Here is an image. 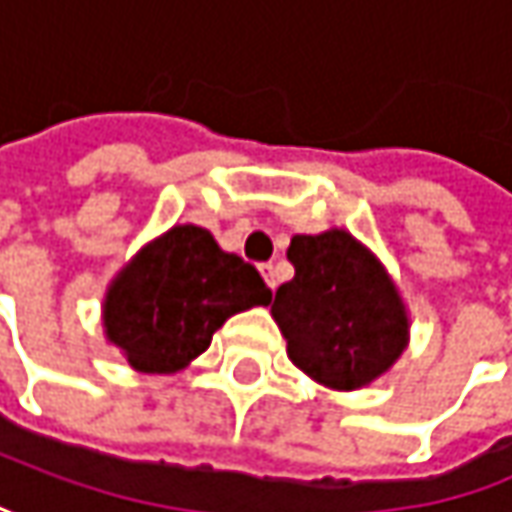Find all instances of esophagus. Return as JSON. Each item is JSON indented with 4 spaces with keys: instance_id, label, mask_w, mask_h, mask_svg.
Masks as SVG:
<instances>
[{
    "instance_id": "1",
    "label": "esophagus",
    "mask_w": 512,
    "mask_h": 512,
    "mask_svg": "<svg viewBox=\"0 0 512 512\" xmlns=\"http://www.w3.org/2000/svg\"><path fill=\"white\" fill-rule=\"evenodd\" d=\"M259 270H262V276H265L268 288L273 291V288L279 285V279H276V268H273V265H259Z\"/></svg>"
}]
</instances>
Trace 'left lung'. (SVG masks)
Instances as JSON below:
<instances>
[{"label":"left lung","instance_id":"1","mask_svg":"<svg viewBox=\"0 0 512 512\" xmlns=\"http://www.w3.org/2000/svg\"><path fill=\"white\" fill-rule=\"evenodd\" d=\"M294 279L279 285L273 320L296 369L331 389H360L400 357L409 320L383 265L345 230L294 236Z\"/></svg>","mask_w":512,"mask_h":512}]
</instances>
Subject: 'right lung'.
Instances as JSON below:
<instances>
[{
	"instance_id": "right-lung-1",
	"label": "right lung",
	"mask_w": 512,
	"mask_h": 512,
	"mask_svg": "<svg viewBox=\"0 0 512 512\" xmlns=\"http://www.w3.org/2000/svg\"><path fill=\"white\" fill-rule=\"evenodd\" d=\"M268 302L259 270L224 253L204 227L181 224L120 270L103 325L132 369L167 374L207 351L227 317Z\"/></svg>"
}]
</instances>
